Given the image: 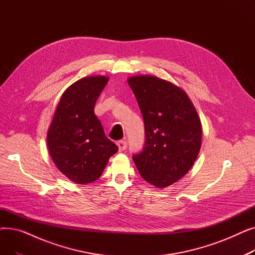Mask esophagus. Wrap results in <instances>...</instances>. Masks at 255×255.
Returning a JSON list of instances; mask_svg holds the SVG:
<instances>
[{"label": "esophagus", "mask_w": 255, "mask_h": 255, "mask_svg": "<svg viewBox=\"0 0 255 255\" xmlns=\"http://www.w3.org/2000/svg\"><path fill=\"white\" fill-rule=\"evenodd\" d=\"M117 144H118V148H119L120 152L126 150V148H127V142L125 140H119L117 142Z\"/></svg>", "instance_id": "esophagus-1"}]
</instances>
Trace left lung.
I'll return each mask as SVG.
<instances>
[{"label": "left lung", "mask_w": 255, "mask_h": 255, "mask_svg": "<svg viewBox=\"0 0 255 255\" xmlns=\"http://www.w3.org/2000/svg\"><path fill=\"white\" fill-rule=\"evenodd\" d=\"M144 124L141 152L133 155L140 176L157 188L184 177L202 144V124L187 94L153 75L128 78Z\"/></svg>", "instance_id": "obj_1"}]
</instances>
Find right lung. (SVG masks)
Segmentation results:
<instances>
[{
	"mask_svg": "<svg viewBox=\"0 0 255 255\" xmlns=\"http://www.w3.org/2000/svg\"><path fill=\"white\" fill-rule=\"evenodd\" d=\"M109 82L106 76L77 80L61 97L47 132L52 161L72 182L86 185L100 178L118 146L105 136L94 113L100 93Z\"/></svg>",
	"mask_w": 255,
	"mask_h": 255,
	"instance_id": "right-lung-1",
	"label": "right lung"
}]
</instances>
